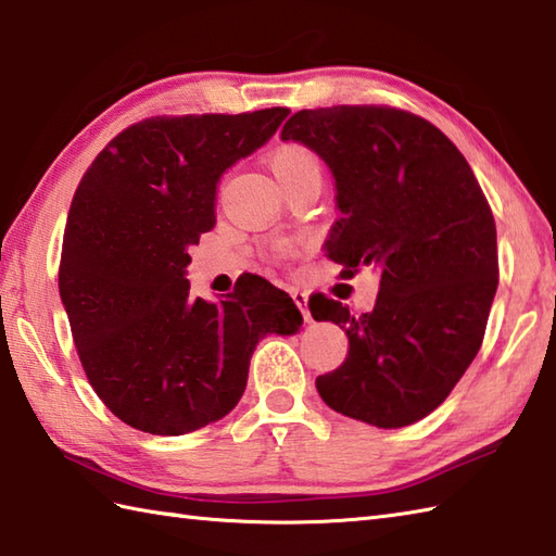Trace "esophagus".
<instances>
[{"instance_id":"1","label":"esophagus","mask_w":556,"mask_h":556,"mask_svg":"<svg viewBox=\"0 0 556 556\" xmlns=\"http://www.w3.org/2000/svg\"><path fill=\"white\" fill-rule=\"evenodd\" d=\"M291 299H293V303H296L299 308H301V313H303V317H305V323H311L313 317H311V311H308V293L301 291V289H293V291H291Z\"/></svg>"}]
</instances>
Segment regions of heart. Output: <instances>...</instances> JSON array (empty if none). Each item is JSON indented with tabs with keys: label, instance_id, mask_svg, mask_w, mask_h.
I'll use <instances>...</instances> for the list:
<instances>
[{
	"label": "heart",
	"instance_id": "1",
	"mask_svg": "<svg viewBox=\"0 0 556 556\" xmlns=\"http://www.w3.org/2000/svg\"><path fill=\"white\" fill-rule=\"evenodd\" d=\"M311 169H320V164H317V157L305 146H299V143L279 146L275 150V155H271V172H275L277 179H285V176H293Z\"/></svg>",
	"mask_w": 556,
	"mask_h": 556
}]
</instances>
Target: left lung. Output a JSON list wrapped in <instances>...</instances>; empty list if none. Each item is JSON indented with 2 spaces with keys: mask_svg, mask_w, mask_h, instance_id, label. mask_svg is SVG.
Masks as SVG:
<instances>
[{
  "mask_svg": "<svg viewBox=\"0 0 556 556\" xmlns=\"http://www.w3.org/2000/svg\"><path fill=\"white\" fill-rule=\"evenodd\" d=\"M320 157L341 217L325 251L346 275L380 269L375 308L332 299L315 320L349 337L346 361L315 380L325 404L375 428L428 416L480 351L497 293V229L473 169L440 128L392 108L301 110L281 128Z\"/></svg>",
  "mask_w": 556,
  "mask_h": 556,
  "instance_id": "1",
  "label": "left lung"
}]
</instances>
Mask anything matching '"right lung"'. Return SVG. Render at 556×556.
<instances>
[{
    "mask_svg": "<svg viewBox=\"0 0 556 556\" xmlns=\"http://www.w3.org/2000/svg\"><path fill=\"white\" fill-rule=\"evenodd\" d=\"M287 108L157 116L126 128L68 210L59 296L88 380L116 418L176 437L239 404L260 339L296 334L289 293L251 275L222 301L191 296L186 267L215 227L219 179L277 134Z\"/></svg>",
    "mask_w": 556,
    "mask_h": 556,
    "instance_id": "1",
    "label": "right lung"
}]
</instances>
